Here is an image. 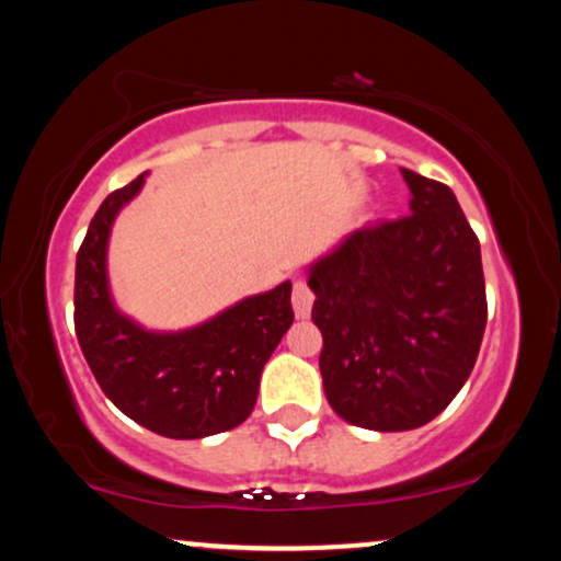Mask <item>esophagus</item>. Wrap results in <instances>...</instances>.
Here are the masks:
<instances>
[{"instance_id":"obj_1","label":"esophagus","mask_w":561,"mask_h":561,"mask_svg":"<svg viewBox=\"0 0 561 561\" xmlns=\"http://www.w3.org/2000/svg\"><path fill=\"white\" fill-rule=\"evenodd\" d=\"M311 306H313V293L311 287L306 285V282L298 279L293 287V308H295V317L298 319H308V313H311Z\"/></svg>"}]
</instances>
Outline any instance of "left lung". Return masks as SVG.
Listing matches in <instances>:
<instances>
[{"label": "left lung", "instance_id": "obj_1", "mask_svg": "<svg viewBox=\"0 0 561 561\" xmlns=\"http://www.w3.org/2000/svg\"><path fill=\"white\" fill-rule=\"evenodd\" d=\"M401 173L411 214L353 229L308 266L327 401L377 433L422 427L454 401L488 321L480 242L459 199Z\"/></svg>", "mask_w": 561, "mask_h": 561}]
</instances>
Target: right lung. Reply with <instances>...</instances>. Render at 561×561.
I'll return each instance as SVG.
<instances>
[{
    "mask_svg": "<svg viewBox=\"0 0 561 561\" xmlns=\"http://www.w3.org/2000/svg\"><path fill=\"white\" fill-rule=\"evenodd\" d=\"M145 179L107 195L89 224L76 259V337L102 392L128 420L173 440L227 433L250 416L263 366L293 324V285L248 295L176 332L126 317L111 293L107 244Z\"/></svg>",
    "mask_w": 561,
    "mask_h": 561,
    "instance_id": "1",
    "label": "right lung"
}]
</instances>
